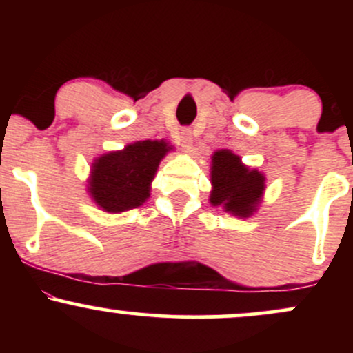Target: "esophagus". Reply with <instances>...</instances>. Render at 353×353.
Masks as SVG:
<instances>
[{
    "mask_svg": "<svg viewBox=\"0 0 353 353\" xmlns=\"http://www.w3.org/2000/svg\"><path fill=\"white\" fill-rule=\"evenodd\" d=\"M179 144L181 148L184 149L192 148V132H190L189 129H182L179 132Z\"/></svg>",
    "mask_w": 353,
    "mask_h": 353,
    "instance_id": "34e87169",
    "label": "esophagus"
}]
</instances>
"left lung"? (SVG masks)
<instances>
[{
	"mask_svg": "<svg viewBox=\"0 0 353 353\" xmlns=\"http://www.w3.org/2000/svg\"><path fill=\"white\" fill-rule=\"evenodd\" d=\"M214 190L210 202L224 205L228 212L241 217H249L255 204L264 192V176L257 171H249L241 164V159L230 151H217L212 156L210 172Z\"/></svg>",
	"mask_w": 353,
	"mask_h": 353,
	"instance_id": "left-lung-1",
	"label": "left lung"
}]
</instances>
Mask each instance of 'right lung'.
<instances>
[{
  "label": "right lung",
  "mask_w": 353,
  "mask_h": 353,
  "mask_svg": "<svg viewBox=\"0 0 353 353\" xmlns=\"http://www.w3.org/2000/svg\"><path fill=\"white\" fill-rule=\"evenodd\" d=\"M171 148L164 141H139L109 152L92 164L89 192L106 212L137 208L149 197L157 165Z\"/></svg>",
  "instance_id": "obj_1"
}]
</instances>
